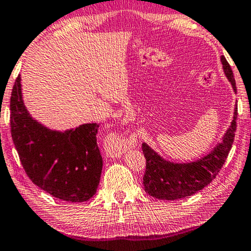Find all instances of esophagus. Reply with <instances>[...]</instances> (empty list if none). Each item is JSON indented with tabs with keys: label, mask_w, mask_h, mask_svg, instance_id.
<instances>
[{
	"label": "esophagus",
	"mask_w": 251,
	"mask_h": 251,
	"mask_svg": "<svg viewBox=\"0 0 251 251\" xmlns=\"http://www.w3.org/2000/svg\"><path fill=\"white\" fill-rule=\"evenodd\" d=\"M121 146H122V145H121Z\"/></svg>",
	"instance_id": "obj_1"
}]
</instances>
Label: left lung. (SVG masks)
I'll return each instance as SVG.
<instances>
[{"label":"left lung","mask_w":251,"mask_h":251,"mask_svg":"<svg viewBox=\"0 0 251 251\" xmlns=\"http://www.w3.org/2000/svg\"><path fill=\"white\" fill-rule=\"evenodd\" d=\"M222 67L228 80L237 93L236 80L231 67L221 57ZM238 108L236 106L231 125L226 130L222 142L204 157L191 163H173L162 158L160 155L143 143L142 150L146 158V170L143 176V184L146 193L160 200H178L192 196L210 184L216 178L228 157L232 147L237 128Z\"/></svg>","instance_id":"left-lung-1"}]
</instances>
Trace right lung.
<instances>
[{"label": "right lung", "instance_id": "obj_1", "mask_svg": "<svg viewBox=\"0 0 251 251\" xmlns=\"http://www.w3.org/2000/svg\"><path fill=\"white\" fill-rule=\"evenodd\" d=\"M11 135L20 161L35 185L68 202H83L96 193L102 170L97 145L99 124L65 132L51 130L30 116L23 104L21 77L10 101Z\"/></svg>", "mask_w": 251, "mask_h": 251}]
</instances>
